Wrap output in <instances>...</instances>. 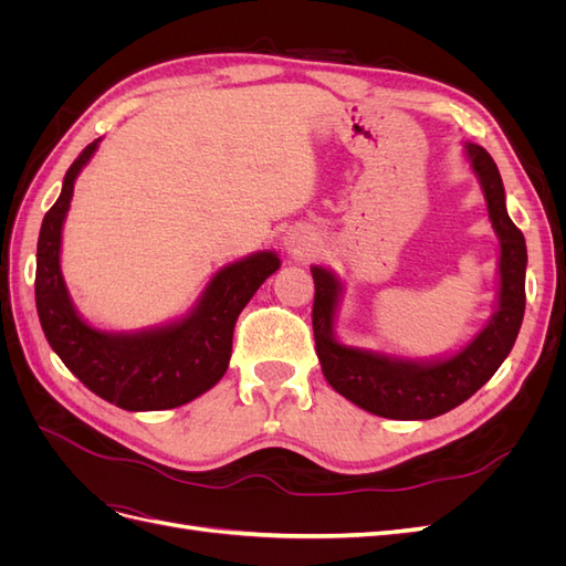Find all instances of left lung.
I'll return each mask as SVG.
<instances>
[{
  "instance_id": "obj_1",
  "label": "left lung",
  "mask_w": 566,
  "mask_h": 566,
  "mask_svg": "<svg viewBox=\"0 0 566 566\" xmlns=\"http://www.w3.org/2000/svg\"><path fill=\"white\" fill-rule=\"evenodd\" d=\"M468 158L482 181L489 219L501 241V293L499 310L470 345L437 364H416L364 349L339 345L333 318L339 283L331 271L312 266L314 276V342L325 380L342 397L391 420H430L468 401L501 368L522 328L526 293V243L505 210V191L499 167L489 153L468 144Z\"/></svg>"
}]
</instances>
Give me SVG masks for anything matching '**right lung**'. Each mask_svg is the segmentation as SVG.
Returning a JSON list of instances; mask_svg holds the SVG:
<instances>
[{"label":"right lung","mask_w":566,"mask_h":566,"mask_svg":"<svg viewBox=\"0 0 566 566\" xmlns=\"http://www.w3.org/2000/svg\"><path fill=\"white\" fill-rule=\"evenodd\" d=\"M96 144L84 148L63 179L59 200L44 214L38 241L35 302L42 331L65 368L125 410H165L193 401L214 387L229 368L235 318L281 260L256 252L221 269L196 310L167 328L113 335L94 331L73 310L61 276V229L71 208L73 186Z\"/></svg>","instance_id":"1"}]
</instances>
